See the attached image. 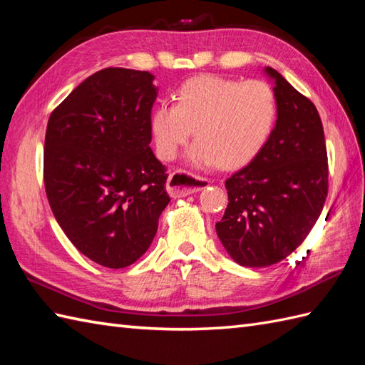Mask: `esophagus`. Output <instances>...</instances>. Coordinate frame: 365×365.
Returning a JSON list of instances; mask_svg holds the SVG:
<instances>
[{"label": "esophagus", "instance_id": "1", "mask_svg": "<svg viewBox=\"0 0 365 365\" xmlns=\"http://www.w3.org/2000/svg\"><path fill=\"white\" fill-rule=\"evenodd\" d=\"M210 183L205 178L195 177L190 174H185L182 170H175L169 175L168 178V192L170 197L174 199H180V197H187L190 195H195V192L204 190L207 185Z\"/></svg>", "mask_w": 365, "mask_h": 365}]
</instances>
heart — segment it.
Wrapping results in <instances>:
<instances>
[{"label":"heart","mask_w":365,"mask_h":365,"mask_svg":"<svg viewBox=\"0 0 365 365\" xmlns=\"http://www.w3.org/2000/svg\"><path fill=\"white\" fill-rule=\"evenodd\" d=\"M276 97L262 80L240 81L195 76L177 91V102H161L150 114L158 157L170 161L196 133L188 150L191 166L242 168L265 147L276 122Z\"/></svg>","instance_id":"heart-1"}]
</instances>
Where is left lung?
<instances>
[{"mask_svg": "<svg viewBox=\"0 0 365 365\" xmlns=\"http://www.w3.org/2000/svg\"><path fill=\"white\" fill-rule=\"evenodd\" d=\"M277 113L268 143L250 165L226 180L229 204L216 234L238 265L263 268L304 242L328 195V155L322 119L271 67Z\"/></svg>", "mask_w": 365, "mask_h": 365, "instance_id": "8db88e82", "label": "left lung"}]
</instances>
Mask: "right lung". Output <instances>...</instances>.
I'll return each mask as SVG.
<instances>
[{
	"instance_id": "1",
	"label": "right lung",
	"mask_w": 365,
	"mask_h": 365,
	"mask_svg": "<svg viewBox=\"0 0 365 365\" xmlns=\"http://www.w3.org/2000/svg\"><path fill=\"white\" fill-rule=\"evenodd\" d=\"M149 72L103 68L48 119L43 182L51 212L81 254L125 268L149 250L169 204L165 166L150 149L158 88Z\"/></svg>"
}]
</instances>
